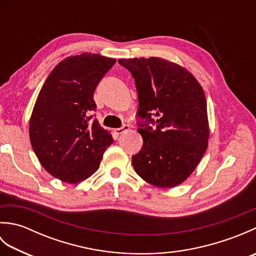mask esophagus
I'll use <instances>...</instances> for the list:
<instances>
[{"mask_svg":"<svg viewBox=\"0 0 256 256\" xmlns=\"http://www.w3.org/2000/svg\"><path fill=\"white\" fill-rule=\"evenodd\" d=\"M128 128H130L128 125H123V126H121V128H116V130H114V133H116V135H121V134H123V133L126 132Z\"/></svg>","mask_w":256,"mask_h":256,"instance_id":"obj_1","label":"esophagus"}]
</instances>
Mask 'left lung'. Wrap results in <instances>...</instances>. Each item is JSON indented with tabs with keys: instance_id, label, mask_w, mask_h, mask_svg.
Segmentation results:
<instances>
[{
	"instance_id": "obj_1",
	"label": "left lung",
	"mask_w": 256,
	"mask_h": 256,
	"mask_svg": "<svg viewBox=\"0 0 256 256\" xmlns=\"http://www.w3.org/2000/svg\"><path fill=\"white\" fill-rule=\"evenodd\" d=\"M138 90L143 146L132 156L135 172L156 187L170 188L190 176L208 148L204 92L194 76L158 57L118 59Z\"/></svg>"
}]
</instances>
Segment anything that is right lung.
<instances>
[{
    "label": "right lung",
    "instance_id": "1",
    "mask_svg": "<svg viewBox=\"0 0 256 256\" xmlns=\"http://www.w3.org/2000/svg\"><path fill=\"white\" fill-rule=\"evenodd\" d=\"M116 59L84 52L59 62L37 96L30 138L42 166L64 182L77 184L100 166L112 135L92 118L94 90Z\"/></svg>",
    "mask_w": 256,
    "mask_h": 256
}]
</instances>
